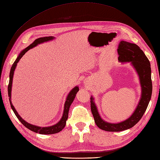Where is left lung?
Returning <instances> with one entry per match:
<instances>
[{
    "instance_id": "obj_1",
    "label": "left lung",
    "mask_w": 160,
    "mask_h": 160,
    "mask_svg": "<svg viewBox=\"0 0 160 160\" xmlns=\"http://www.w3.org/2000/svg\"><path fill=\"white\" fill-rule=\"evenodd\" d=\"M118 52L120 62H130L136 69L140 80L141 97L132 115L126 120L116 124L109 123L102 119L94 102V98L91 97V108L95 124L101 130L108 132H120L133 127L145 112L152 94L150 62L140 47L135 44L122 40L118 45Z\"/></svg>"
}]
</instances>
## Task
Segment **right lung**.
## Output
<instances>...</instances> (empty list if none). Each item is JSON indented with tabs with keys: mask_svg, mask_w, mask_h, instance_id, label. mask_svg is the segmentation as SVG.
<instances>
[{
	"mask_svg": "<svg viewBox=\"0 0 160 160\" xmlns=\"http://www.w3.org/2000/svg\"><path fill=\"white\" fill-rule=\"evenodd\" d=\"M55 38V37L53 36H47V37H42V38H39L38 39L35 40L33 42H32L30 45H29L28 47H26L25 49L19 53V55H18V58L16 59V60L15 61V62L13 63V64L12 65V67L11 68V71H10V74H9V85H8V95H9V102H10V105L11 107L13 109V111L14 112V113L15 114V116H17V118H18V120L22 123V124L26 126L27 128H28L29 130L33 131L34 132L36 133H39L41 134H55L60 132V131L62 130L63 129V128L65 127V124H66V120H68V113H69V107L72 105V102L74 100L76 93L78 92V91H79V88L78 86L75 87L74 88H73L72 90H71V91L69 92V93L68 94V95L67 97L66 101H65V105H64V109H63V113L62 118L60 120V121L57 123L56 124L51 126H48V127H40V126H37L35 125H32L28 123L27 122H26L25 120H23L22 118L20 117V116L18 114V113L16 111L14 106L12 104L11 102V88H12V82H13V74H14V71L15 69L16 66H17V64L19 62V61L20 60V59L24 55V54L30 49L34 48V47L37 46L38 44L43 43L44 42H47V41L53 40Z\"/></svg>",
	"mask_w": 160,
	"mask_h": 160,
	"instance_id": "1",
	"label": "right lung"
}]
</instances>
